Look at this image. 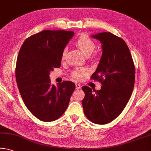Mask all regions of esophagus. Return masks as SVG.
<instances>
[{"mask_svg": "<svg viewBox=\"0 0 151 151\" xmlns=\"http://www.w3.org/2000/svg\"><path fill=\"white\" fill-rule=\"evenodd\" d=\"M75 86H76V89L78 90V89H81V86L79 84H76Z\"/></svg>", "mask_w": 151, "mask_h": 151, "instance_id": "1", "label": "esophagus"}]
</instances>
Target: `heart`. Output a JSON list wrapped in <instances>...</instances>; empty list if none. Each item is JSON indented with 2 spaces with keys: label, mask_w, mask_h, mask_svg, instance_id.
Masks as SVG:
<instances>
[{
  "label": "heart",
  "mask_w": 151,
  "mask_h": 151,
  "mask_svg": "<svg viewBox=\"0 0 151 151\" xmlns=\"http://www.w3.org/2000/svg\"><path fill=\"white\" fill-rule=\"evenodd\" d=\"M76 45L85 56H90L96 47L95 42L89 37L85 34H82L77 38V40H76ZM65 50L63 51V58H64L65 55ZM87 68H78L74 70L72 75L76 80H81L83 75L87 73Z\"/></svg>",
  "instance_id": "heart-1"
}]
</instances>
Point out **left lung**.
<instances>
[{"mask_svg": "<svg viewBox=\"0 0 151 151\" xmlns=\"http://www.w3.org/2000/svg\"><path fill=\"white\" fill-rule=\"evenodd\" d=\"M101 44L102 56L91 78L101 83V89L83 86V111L91 122L106 124L119 116L131 97L135 68L126 42L110 32L91 35Z\"/></svg>", "mask_w": 151, "mask_h": 151, "instance_id": "1", "label": "left lung"}]
</instances>
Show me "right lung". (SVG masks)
I'll return each mask as SVG.
<instances>
[{
	"mask_svg": "<svg viewBox=\"0 0 151 151\" xmlns=\"http://www.w3.org/2000/svg\"><path fill=\"white\" fill-rule=\"evenodd\" d=\"M74 32L44 30L28 37L17 60L15 76L24 104L31 113L43 122L56 120L67 107L75 85L63 81L51 84L50 71L60 66L63 53Z\"/></svg>",
	"mask_w": 151,
	"mask_h": 151,
	"instance_id": "right-lung-1",
	"label": "right lung"
}]
</instances>
